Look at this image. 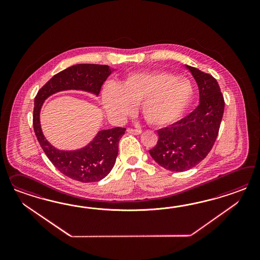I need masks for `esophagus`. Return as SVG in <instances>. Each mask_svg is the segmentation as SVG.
<instances>
[{"label":"esophagus","instance_id":"obj_1","mask_svg":"<svg viewBox=\"0 0 260 260\" xmlns=\"http://www.w3.org/2000/svg\"><path fill=\"white\" fill-rule=\"evenodd\" d=\"M126 132L129 134H134V135H139L142 134L141 129H137V128H127Z\"/></svg>","mask_w":260,"mask_h":260}]
</instances>
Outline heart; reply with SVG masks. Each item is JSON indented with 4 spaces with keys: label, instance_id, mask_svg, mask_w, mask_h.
<instances>
[{
    "label": "heart",
    "instance_id": "1",
    "mask_svg": "<svg viewBox=\"0 0 260 260\" xmlns=\"http://www.w3.org/2000/svg\"><path fill=\"white\" fill-rule=\"evenodd\" d=\"M103 103L110 118L121 121L140 105L142 115L152 126L171 125L180 118L193 97L189 80L166 71L131 73L118 85L103 87Z\"/></svg>",
    "mask_w": 260,
    "mask_h": 260
}]
</instances>
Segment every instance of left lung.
<instances>
[{
  "mask_svg": "<svg viewBox=\"0 0 260 260\" xmlns=\"http://www.w3.org/2000/svg\"><path fill=\"white\" fill-rule=\"evenodd\" d=\"M186 67L197 81L199 105L186 117L157 131V144L150 150L154 161L172 172L188 171L208 155L218 135L225 107L217 81L197 68Z\"/></svg>",
  "mask_w": 260,
  "mask_h": 260,
  "instance_id": "obj_1",
  "label": "left lung"
}]
</instances>
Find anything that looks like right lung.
<instances>
[{
    "mask_svg": "<svg viewBox=\"0 0 260 260\" xmlns=\"http://www.w3.org/2000/svg\"><path fill=\"white\" fill-rule=\"evenodd\" d=\"M111 73L107 64L79 63L60 71L40 88L34 100L33 128L37 140L56 169L73 180L90 183L100 181L110 173L118 154V144L125 127L100 131L83 149L59 150L51 146L42 133L40 110L48 96L61 90L78 89L99 94L104 82Z\"/></svg>",
    "mask_w": 260,
    "mask_h": 260,
    "instance_id": "1",
    "label": "right lung"
}]
</instances>
